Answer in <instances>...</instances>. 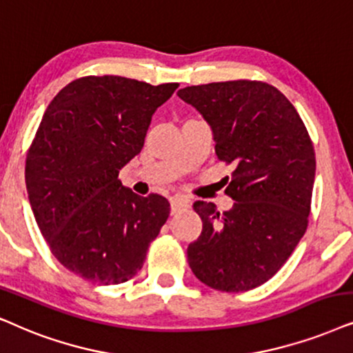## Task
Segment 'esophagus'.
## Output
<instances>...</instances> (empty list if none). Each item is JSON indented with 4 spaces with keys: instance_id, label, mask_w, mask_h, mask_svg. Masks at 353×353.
<instances>
[{
    "instance_id": "1",
    "label": "esophagus",
    "mask_w": 353,
    "mask_h": 353,
    "mask_svg": "<svg viewBox=\"0 0 353 353\" xmlns=\"http://www.w3.org/2000/svg\"><path fill=\"white\" fill-rule=\"evenodd\" d=\"M170 204H172V214H176L180 212L181 209L190 208V199L183 198V196H173L170 199Z\"/></svg>"
}]
</instances>
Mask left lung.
I'll list each match as a JSON object with an SVG mask.
<instances>
[{
  "label": "left lung",
  "mask_w": 353,
  "mask_h": 353,
  "mask_svg": "<svg viewBox=\"0 0 353 353\" xmlns=\"http://www.w3.org/2000/svg\"><path fill=\"white\" fill-rule=\"evenodd\" d=\"M178 97L204 117L219 160L233 167L225 188L235 201L230 210L221 214L204 201L193 205L203 232L188 246L191 271L221 292L263 285L308 227L316 157L305 123L268 82H210L185 87Z\"/></svg>",
  "instance_id": "1"
}]
</instances>
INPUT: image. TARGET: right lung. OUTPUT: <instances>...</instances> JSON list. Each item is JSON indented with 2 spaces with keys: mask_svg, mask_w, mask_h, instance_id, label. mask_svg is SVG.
<instances>
[{
  "mask_svg": "<svg viewBox=\"0 0 353 353\" xmlns=\"http://www.w3.org/2000/svg\"><path fill=\"white\" fill-rule=\"evenodd\" d=\"M176 87L85 76L45 110L26 159L27 193L50 251L76 276L102 285L130 281L170 216L163 196H137L118 173Z\"/></svg>",
  "mask_w": 353,
  "mask_h": 353,
  "instance_id": "obj_1",
  "label": "right lung"
}]
</instances>
